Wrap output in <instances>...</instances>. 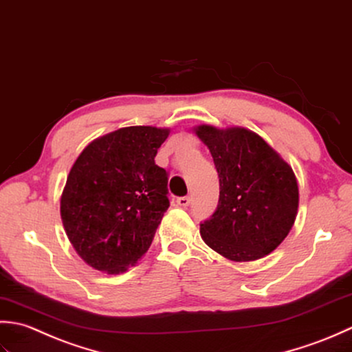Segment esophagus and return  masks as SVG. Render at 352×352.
Wrapping results in <instances>:
<instances>
[{"label":"esophagus","mask_w":352,"mask_h":352,"mask_svg":"<svg viewBox=\"0 0 352 352\" xmlns=\"http://www.w3.org/2000/svg\"><path fill=\"white\" fill-rule=\"evenodd\" d=\"M176 204H177L179 206L186 208V206L190 205V197H188V196H182V197H179V199L176 200Z\"/></svg>","instance_id":"obj_1"}]
</instances>
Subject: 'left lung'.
<instances>
[{
	"label": "left lung",
	"mask_w": 352,
	"mask_h": 352,
	"mask_svg": "<svg viewBox=\"0 0 352 352\" xmlns=\"http://www.w3.org/2000/svg\"><path fill=\"white\" fill-rule=\"evenodd\" d=\"M219 173L217 210L200 223L211 249L232 261L260 260L295 223L299 190L292 167L260 135L243 127L199 126Z\"/></svg>",
	"instance_id": "obj_1"
}]
</instances>
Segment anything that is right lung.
<instances>
[{
  "label": "right lung",
  "mask_w": 352,
  "mask_h": 352,
  "mask_svg": "<svg viewBox=\"0 0 352 352\" xmlns=\"http://www.w3.org/2000/svg\"><path fill=\"white\" fill-rule=\"evenodd\" d=\"M168 129L131 126L94 140L71 167L63 228L82 260L120 274L144 255L168 210V173L155 164Z\"/></svg>",
  "instance_id": "add662e5"
}]
</instances>
